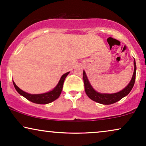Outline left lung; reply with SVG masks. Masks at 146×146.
<instances>
[{"mask_svg": "<svg viewBox=\"0 0 146 146\" xmlns=\"http://www.w3.org/2000/svg\"><path fill=\"white\" fill-rule=\"evenodd\" d=\"M134 72L133 75L132 79L129 82V84L127 85V86L121 91H120L117 93L114 94H102L99 93L94 90L91 84L88 81V77L86 74V72L84 71L83 72V79H84V88L85 91L87 96L90 98L92 100L95 101L98 103L102 104H111L114 103L118 102L121 99H122L123 97L126 96L129 94V93L132 90L133 87L134 86L135 81V74H136V64L135 60L134 58Z\"/></svg>", "mask_w": 146, "mask_h": 146, "instance_id": "left-lung-1", "label": "left lung"}]
</instances>
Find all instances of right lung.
Masks as SVG:
<instances>
[{"mask_svg":"<svg viewBox=\"0 0 146 146\" xmlns=\"http://www.w3.org/2000/svg\"><path fill=\"white\" fill-rule=\"evenodd\" d=\"M69 73V72H67V73H64V75H62L59 82L58 83L57 86L55 87L52 91L47 92V93L40 94H30L26 93V92H25L23 91V90L20 89V88H18V87L16 86V84H15L13 81V83L15 88V90L17 91L18 93H19L20 95L25 97V98L28 100L31 101V102L34 103H36V104H48V103L53 102V101L56 100L60 96L62 90L64 81Z\"/></svg>","mask_w":146,"mask_h":146,"instance_id":"1","label":"right lung"}]
</instances>
